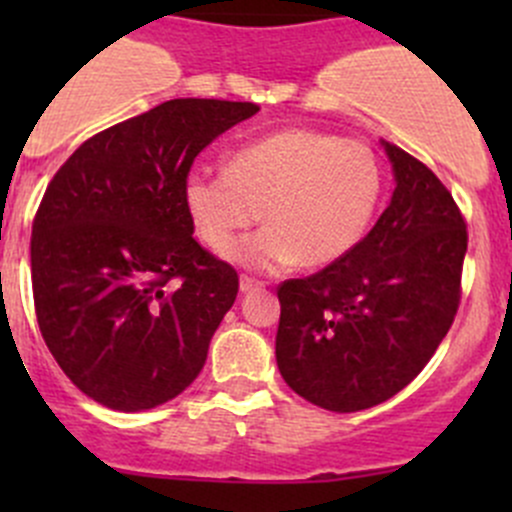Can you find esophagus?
<instances>
[{
  "label": "esophagus",
  "instance_id": "34e87169",
  "mask_svg": "<svg viewBox=\"0 0 512 512\" xmlns=\"http://www.w3.org/2000/svg\"><path fill=\"white\" fill-rule=\"evenodd\" d=\"M262 287H265V282L255 280V277H250V275H242L240 277V289H242V292H252V289H262Z\"/></svg>",
  "mask_w": 512,
  "mask_h": 512
}]
</instances>
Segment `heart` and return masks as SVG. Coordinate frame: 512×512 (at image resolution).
<instances>
[{
	"label": "heart",
	"mask_w": 512,
	"mask_h": 512,
	"mask_svg": "<svg viewBox=\"0 0 512 512\" xmlns=\"http://www.w3.org/2000/svg\"><path fill=\"white\" fill-rule=\"evenodd\" d=\"M384 193L374 151L332 133L289 128L245 143L225 168L200 165L183 183V200L200 240L262 272L324 267L342 260L369 230Z\"/></svg>",
	"instance_id": "obj_1"
}]
</instances>
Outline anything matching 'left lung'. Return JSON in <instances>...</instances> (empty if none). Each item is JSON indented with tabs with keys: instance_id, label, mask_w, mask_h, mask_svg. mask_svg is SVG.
Wrapping results in <instances>:
<instances>
[{
	"instance_id": "8db88e82",
	"label": "left lung",
	"mask_w": 512,
	"mask_h": 512,
	"mask_svg": "<svg viewBox=\"0 0 512 512\" xmlns=\"http://www.w3.org/2000/svg\"><path fill=\"white\" fill-rule=\"evenodd\" d=\"M389 208L342 260L277 287L282 379L337 414L371 409L421 374L461 304L468 230L428 165L384 143Z\"/></svg>"
}]
</instances>
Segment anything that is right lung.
<instances>
[{
  "instance_id": "obj_1",
  "label": "right lung",
  "mask_w": 512,
  "mask_h": 512,
  "mask_svg": "<svg viewBox=\"0 0 512 512\" xmlns=\"http://www.w3.org/2000/svg\"><path fill=\"white\" fill-rule=\"evenodd\" d=\"M247 101L173 98L81 143L32 225L39 332L89 399L146 411L188 389L240 289L195 240L183 183Z\"/></svg>"
}]
</instances>
